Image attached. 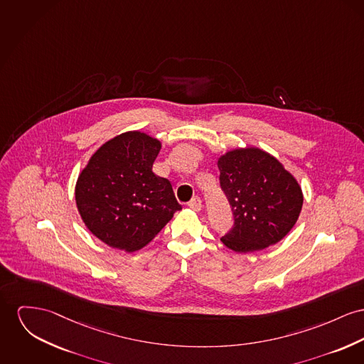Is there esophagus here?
Masks as SVG:
<instances>
[{
    "label": "esophagus",
    "mask_w": 364,
    "mask_h": 364,
    "mask_svg": "<svg viewBox=\"0 0 364 364\" xmlns=\"http://www.w3.org/2000/svg\"><path fill=\"white\" fill-rule=\"evenodd\" d=\"M189 207L193 210V211H196V213H198L200 210H201V200H200V197H193L192 198V201L189 203Z\"/></svg>",
    "instance_id": "esophagus-1"
}]
</instances>
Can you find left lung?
Here are the masks:
<instances>
[{
  "instance_id": "obj_1",
  "label": "left lung",
  "mask_w": 364,
  "mask_h": 364,
  "mask_svg": "<svg viewBox=\"0 0 364 364\" xmlns=\"http://www.w3.org/2000/svg\"><path fill=\"white\" fill-rule=\"evenodd\" d=\"M220 188L235 225L220 242L235 252H254L280 242L302 210L299 183L284 166L259 147H240L218 159Z\"/></svg>"
}]
</instances>
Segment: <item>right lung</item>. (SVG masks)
Returning <instances> with one entry per match:
<instances>
[{"label":"right lung","instance_id":"add662e5","mask_svg":"<svg viewBox=\"0 0 364 364\" xmlns=\"http://www.w3.org/2000/svg\"><path fill=\"white\" fill-rule=\"evenodd\" d=\"M160 149L159 139L128 131L100 146L78 175L77 210L105 244L138 251L182 210L170 181L151 171Z\"/></svg>","mask_w":364,"mask_h":364}]
</instances>
